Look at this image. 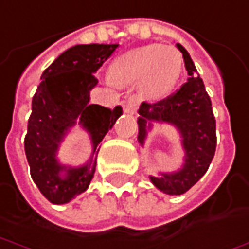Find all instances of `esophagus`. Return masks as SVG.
<instances>
[{
    "mask_svg": "<svg viewBox=\"0 0 249 249\" xmlns=\"http://www.w3.org/2000/svg\"><path fill=\"white\" fill-rule=\"evenodd\" d=\"M137 108H138V98L133 96V97H130L126 101V104H124V112L134 113L137 111Z\"/></svg>",
    "mask_w": 249,
    "mask_h": 249,
    "instance_id": "esophagus-1",
    "label": "esophagus"
}]
</instances>
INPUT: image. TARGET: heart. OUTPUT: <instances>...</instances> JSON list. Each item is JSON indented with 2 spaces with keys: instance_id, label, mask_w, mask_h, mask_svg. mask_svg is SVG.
<instances>
[{
  "instance_id": "obj_1",
  "label": "heart",
  "mask_w": 249,
  "mask_h": 249,
  "mask_svg": "<svg viewBox=\"0 0 249 249\" xmlns=\"http://www.w3.org/2000/svg\"><path fill=\"white\" fill-rule=\"evenodd\" d=\"M182 70L181 52L153 43L119 54L111 64L108 81L118 86L138 85L142 97L156 101L175 89Z\"/></svg>"
}]
</instances>
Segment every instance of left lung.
Wrapping results in <instances>:
<instances>
[{
	"label": "left lung",
	"mask_w": 249,
	"mask_h": 249,
	"mask_svg": "<svg viewBox=\"0 0 249 249\" xmlns=\"http://www.w3.org/2000/svg\"><path fill=\"white\" fill-rule=\"evenodd\" d=\"M182 53L188 82L166 100L156 104L142 103L138 109V144L145 145L153 124H170L177 128L183 151L182 167L173 173H161L149 179L160 192L177 196L191 189L206 174L216 148L215 118L211 100L207 94L203 79L197 74L191 54L182 45L177 43Z\"/></svg>",
	"instance_id": "8db88e82"
}]
</instances>
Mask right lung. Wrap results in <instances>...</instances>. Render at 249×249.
Here are the masks:
<instances>
[{"instance_id":"obj_1","label":"right lung","mask_w":249,"mask_h":249,"mask_svg":"<svg viewBox=\"0 0 249 249\" xmlns=\"http://www.w3.org/2000/svg\"><path fill=\"white\" fill-rule=\"evenodd\" d=\"M118 48V43L75 45L58 56L41 75L33 97L24 151L31 178L53 204H66L89 188L96 173L100 142L123 112L90 104V91L97 86V70ZM79 124L90 137L92 153L81 166L58 160L59 145Z\"/></svg>"}]
</instances>
